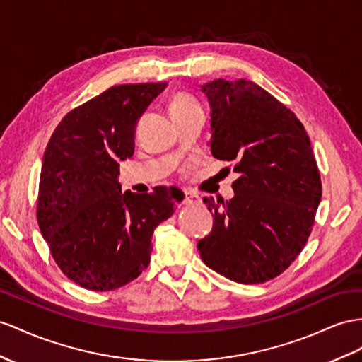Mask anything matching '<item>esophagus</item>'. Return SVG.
Listing matches in <instances>:
<instances>
[{
  "label": "esophagus",
  "instance_id": "esophagus-1",
  "mask_svg": "<svg viewBox=\"0 0 362 362\" xmlns=\"http://www.w3.org/2000/svg\"><path fill=\"white\" fill-rule=\"evenodd\" d=\"M183 203L187 206H199V205H202V199L197 196L196 192L183 191Z\"/></svg>",
  "mask_w": 362,
  "mask_h": 362
}]
</instances>
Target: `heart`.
Here are the masks:
<instances>
[{"instance_id":"obj_1","label":"heart","mask_w":362,"mask_h":362,"mask_svg":"<svg viewBox=\"0 0 362 362\" xmlns=\"http://www.w3.org/2000/svg\"><path fill=\"white\" fill-rule=\"evenodd\" d=\"M197 110H202V105L199 104V100L196 98L189 95V93L179 91V93H175L171 99L170 113H171L173 119L187 116V115L192 113V111H197Z\"/></svg>"}]
</instances>
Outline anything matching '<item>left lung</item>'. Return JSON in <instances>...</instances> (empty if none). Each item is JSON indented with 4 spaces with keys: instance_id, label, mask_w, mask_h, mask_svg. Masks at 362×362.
<instances>
[{
    "instance_id": "1",
    "label": "left lung",
    "mask_w": 362,
    "mask_h": 362,
    "mask_svg": "<svg viewBox=\"0 0 362 362\" xmlns=\"http://www.w3.org/2000/svg\"><path fill=\"white\" fill-rule=\"evenodd\" d=\"M211 105V153L234 162L230 200L205 197L214 225L197 243L203 263L242 284L284 272L310 235L321 179L309 136L284 104L252 81L202 86Z\"/></svg>"
}]
</instances>
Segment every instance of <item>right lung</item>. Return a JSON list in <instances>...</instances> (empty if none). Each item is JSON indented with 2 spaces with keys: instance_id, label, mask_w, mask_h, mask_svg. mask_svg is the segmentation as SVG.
<instances>
[{
  "instance_id": "obj_1",
  "label": "right lung",
  "mask_w": 362,
  "mask_h": 362,
  "mask_svg": "<svg viewBox=\"0 0 362 362\" xmlns=\"http://www.w3.org/2000/svg\"><path fill=\"white\" fill-rule=\"evenodd\" d=\"M166 82L115 86L64 116L42 157L36 217L53 260L88 291H115L151 260L156 226L183 194L120 191V160L134 153L137 120Z\"/></svg>"
}]
</instances>
